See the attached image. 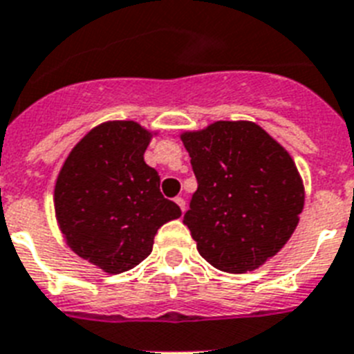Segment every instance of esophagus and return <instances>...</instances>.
<instances>
[{"label":"esophagus","mask_w":354,"mask_h":354,"mask_svg":"<svg viewBox=\"0 0 354 354\" xmlns=\"http://www.w3.org/2000/svg\"><path fill=\"white\" fill-rule=\"evenodd\" d=\"M174 201L178 203V207L182 209V212L185 210V198H182V196H178V198H174Z\"/></svg>","instance_id":"esophagus-1"}]
</instances>
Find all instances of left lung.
Returning <instances> with one entry per match:
<instances>
[{"label":"left lung","instance_id":"8db88e82","mask_svg":"<svg viewBox=\"0 0 354 354\" xmlns=\"http://www.w3.org/2000/svg\"><path fill=\"white\" fill-rule=\"evenodd\" d=\"M182 140L198 182L183 223L198 252L223 272L255 270L286 245L304 207L292 156L254 122H216Z\"/></svg>","mask_w":354,"mask_h":354}]
</instances>
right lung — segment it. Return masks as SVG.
Segmentation results:
<instances>
[{
  "label": "right lung",
  "instance_id": "right-lung-1",
  "mask_svg": "<svg viewBox=\"0 0 354 354\" xmlns=\"http://www.w3.org/2000/svg\"><path fill=\"white\" fill-rule=\"evenodd\" d=\"M151 135L136 122H106L73 147L55 183V214L79 257L122 273L153 250L163 223L182 216L144 162Z\"/></svg>",
  "mask_w": 354,
  "mask_h": 354
}]
</instances>
